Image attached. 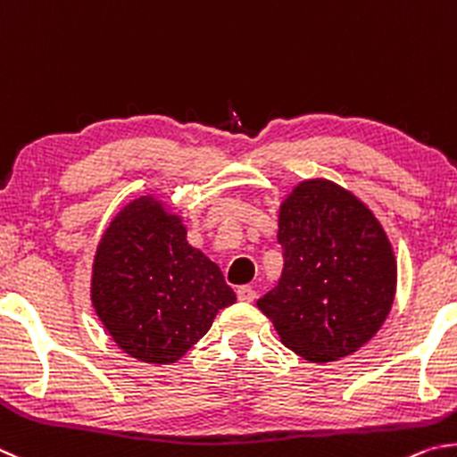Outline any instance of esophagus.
<instances>
[{
  "label": "esophagus",
  "instance_id": "obj_1",
  "mask_svg": "<svg viewBox=\"0 0 457 457\" xmlns=\"http://www.w3.org/2000/svg\"><path fill=\"white\" fill-rule=\"evenodd\" d=\"M237 297H238V301H243V303H253L254 299H257V291H254L253 287H238Z\"/></svg>",
  "mask_w": 457,
  "mask_h": 457
}]
</instances>
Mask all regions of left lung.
I'll list each match as a JSON object with an SVG mask.
<instances>
[{
    "label": "left lung",
    "mask_w": 457,
    "mask_h": 457,
    "mask_svg": "<svg viewBox=\"0 0 457 457\" xmlns=\"http://www.w3.org/2000/svg\"><path fill=\"white\" fill-rule=\"evenodd\" d=\"M283 275L257 301L283 345L313 363L363 347L386 321L397 267L381 224L329 180H305L281 204Z\"/></svg>",
    "instance_id": "left-lung-1"
}]
</instances>
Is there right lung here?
Listing matches in <instances>:
<instances>
[{"label": "right lung", "mask_w": 457, "mask_h": 457, "mask_svg": "<svg viewBox=\"0 0 457 457\" xmlns=\"http://www.w3.org/2000/svg\"><path fill=\"white\" fill-rule=\"evenodd\" d=\"M235 301L220 269L188 245L182 220L158 200H134L104 233L92 303L128 355L160 365L179 361Z\"/></svg>", "instance_id": "right-lung-1"}]
</instances>
